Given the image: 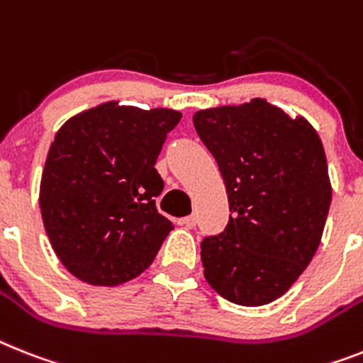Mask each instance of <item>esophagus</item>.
I'll return each mask as SVG.
<instances>
[{"instance_id":"1","label":"esophagus","mask_w":363,"mask_h":363,"mask_svg":"<svg viewBox=\"0 0 363 363\" xmlns=\"http://www.w3.org/2000/svg\"><path fill=\"white\" fill-rule=\"evenodd\" d=\"M179 226H184V228H194V224H196V217H184L178 218Z\"/></svg>"}]
</instances>
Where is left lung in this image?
I'll use <instances>...</instances> for the list:
<instances>
[{
	"mask_svg": "<svg viewBox=\"0 0 363 363\" xmlns=\"http://www.w3.org/2000/svg\"><path fill=\"white\" fill-rule=\"evenodd\" d=\"M194 130L228 194L224 232L200 242L203 277L226 301L263 306L282 296L321 242L332 187L310 122L267 100L196 111Z\"/></svg>",
	"mask_w": 363,
	"mask_h": 363,
	"instance_id": "1",
	"label": "left lung"
}]
</instances>
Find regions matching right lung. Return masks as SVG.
<instances>
[{
  "instance_id": "add662e5",
  "label": "right lung",
  "mask_w": 363,
  "mask_h": 363,
  "mask_svg": "<svg viewBox=\"0 0 363 363\" xmlns=\"http://www.w3.org/2000/svg\"><path fill=\"white\" fill-rule=\"evenodd\" d=\"M172 109L107 101L57 131L40 182L44 228L61 263L92 286H118L152 265L174 224L157 211L155 170Z\"/></svg>"
}]
</instances>
